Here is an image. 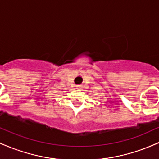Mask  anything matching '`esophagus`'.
Returning <instances> with one entry per match:
<instances>
[{
    "label": "esophagus",
    "instance_id": "34e87169",
    "mask_svg": "<svg viewBox=\"0 0 159 159\" xmlns=\"http://www.w3.org/2000/svg\"><path fill=\"white\" fill-rule=\"evenodd\" d=\"M76 87H77V88L79 89V88H80V85H77V86H76Z\"/></svg>",
    "mask_w": 159,
    "mask_h": 159
}]
</instances>
